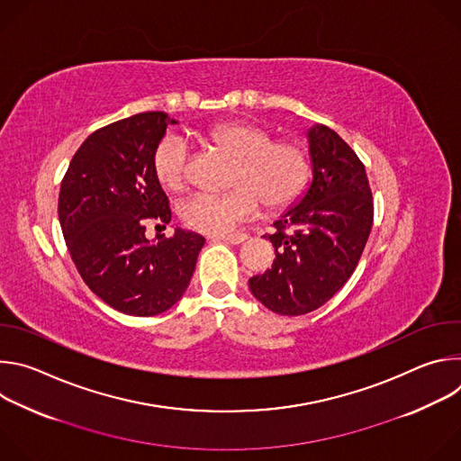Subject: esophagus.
I'll use <instances>...</instances> for the list:
<instances>
[{
    "label": "esophagus",
    "mask_w": 461,
    "mask_h": 461,
    "mask_svg": "<svg viewBox=\"0 0 461 461\" xmlns=\"http://www.w3.org/2000/svg\"><path fill=\"white\" fill-rule=\"evenodd\" d=\"M213 240H226V242H231V244H240L248 239L246 233H230V235H213L212 237Z\"/></svg>",
    "instance_id": "1"
}]
</instances>
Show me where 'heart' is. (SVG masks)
I'll return each instance as SVG.
<instances>
[{
  "mask_svg": "<svg viewBox=\"0 0 461 461\" xmlns=\"http://www.w3.org/2000/svg\"><path fill=\"white\" fill-rule=\"evenodd\" d=\"M272 139L267 127L251 122H226L204 133L203 140L235 157L230 175L233 187L224 193L189 196L180 206L184 224L221 235L255 215L262 201L272 210L292 204L308 182L310 158L299 144ZM185 144L176 137H166L153 155L157 182L176 193L185 185Z\"/></svg>",
  "mask_w": 461,
  "mask_h": 461,
  "instance_id": "heart-1",
  "label": "heart"
}]
</instances>
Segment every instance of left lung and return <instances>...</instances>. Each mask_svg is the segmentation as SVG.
<instances>
[{
	"label": "left lung",
	"mask_w": 461,
	"mask_h": 461,
	"mask_svg": "<svg viewBox=\"0 0 461 461\" xmlns=\"http://www.w3.org/2000/svg\"><path fill=\"white\" fill-rule=\"evenodd\" d=\"M312 184L297 206L265 235L276 248L270 270L249 279L268 310L303 315L317 310L354 274L368 240L374 203L366 171L334 129H308Z\"/></svg>",
	"instance_id": "1"
}]
</instances>
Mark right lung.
Wrapping results in <instances>:
<instances>
[{
    "mask_svg": "<svg viewBox=\"0 0 461 461\" xmlns=\"http://www.w3.org/2000/svg\"><path fill=\"white\" fill-rule=\"evenodd\" d=\"M162 111L139 113L91 133L59 187L58 217L84 283L114 310L149 317L185 292L204 237L175 230L149 242L148 222L167 224L171 210L153 173L167 125ZM166 228V226H164Z\"/></svg>",
    "mask_w": 461,
    "mask_h": 461,
    "instance_id": "obj_1",
    "label": "right lung"
}]
</instances>
